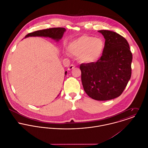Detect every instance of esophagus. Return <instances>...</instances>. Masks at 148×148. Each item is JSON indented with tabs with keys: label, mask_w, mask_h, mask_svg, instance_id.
<instances>
[{
	"label": "esophagus",
	"mask_w": 148,
	"mask_h": 148,
	"mask_svg": "<svg viewBox=\"0 0 148 148\" xmlns=\"http://www.w3.org/2000/svg\"><path fill=\"white\" fill-rule=\"evenodd\" d=\"M75 67V66L73 65V64H71L69 67H68V70H69V71H71V70H72Z\"/></svg>",
	"instance_id": "esophagus-1"
}]
</instances>
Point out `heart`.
<instances>
[{"label":"heart","mask_w":148,"mask_h":148,"mask_svg":"<svg viewBox=\"0 0 148 148\" xmlns=\"http://www.w3.org/2000/svg\"><path fill=\"white\" fill-rule=\"evenodd\" d=\"M104 47L102 39L84 35L69 42L66 48L68 53L77 56L81 63L90 64L100 57Z\"/></svg>","instance_id":"obj_1"}]
</instances>
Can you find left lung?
<instances>
[{
  "instance_id": "8db88e82",
  "label": "left lung",
  "mask_w": 148,
  "mask_h": 148,
  "mask_svg": "<svg viewBox=\"0 0 148 148\" xmlns=\"http://www.w3.org/2000/svg\"><path fill=\"white\" fill-rule=\"evenodd\" d=\"M104 37L105 47L97 62L82 64V82L85 93L99 101L120 96L130 79L132 53L127 40L108 30L98 31Z\"/></svg>"
}]
</instances>
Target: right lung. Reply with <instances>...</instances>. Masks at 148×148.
I'll use <instances>...</instances> for the list:
<instances>
[{"label":"right lung","mask_w":148,"mask_h":148,"mask_svg":"<svg viewBox=\"0 0 148 148\" xmlns=\"http://www.w3.org/2000/svg\"><path fill=\"white\" fill-rule=\"evenodd\" d=\"M66 29L64 28H52L49 29H45L42 30H39L37 31H35L34 32H31L25 36V38L28 37L32 36H44V37H48L50 38L57 42L60 40L63 36L64 33L65 32ZM67 72H65V75H66Z\"/></svg>","instance_id":"1"}]
</instances>
